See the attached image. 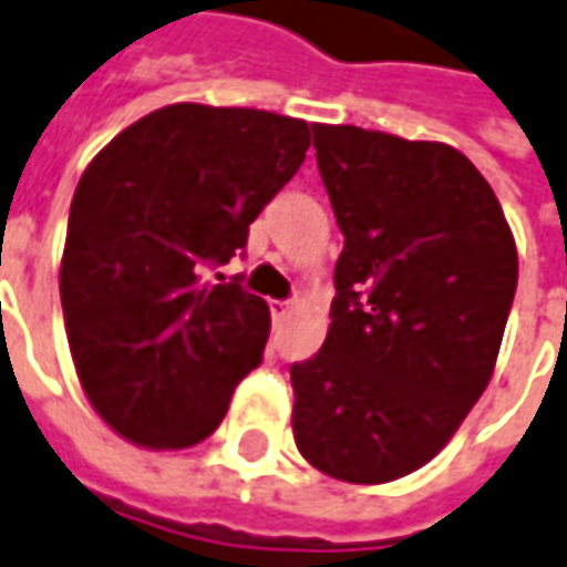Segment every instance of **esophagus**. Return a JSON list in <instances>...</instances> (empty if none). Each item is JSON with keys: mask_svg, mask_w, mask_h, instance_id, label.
I'll return each mask as SVG.
<instances>
[{"mask_svg": "<svg viewBox=\"0 0 567 567\" xmlns=\"http://www.w3.org/2000/svg\"><path fill=\"white\" fill-rule=\"evenodd\" d=\"M268 309H271V318H275V321H284L292 311V302H287V299H271Z\"/></svg>", "mask_w": 567, "mask_h": 567, "instance_id": "34e87169", "label": "esophagus"}]
</instances>
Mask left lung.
<instances>
[{
  "mask_svg": "<svg viewBox=\"0 0 567 567\" xmlns=\"http://www.w3.org/2000/svg\"><path fill=\"white\" fill-rule=\"evenodd\" d=\"M343 230L321 352L290 368L292 436L346 484L427 465L487 390L518 287L493 186L446 143L311 124Z\"/></svg>",
  "mask_w": 567,
  "mask_h": 567,
  "instance_id": "left-lung-1",
  "label": "left lung"
}]
</instances>
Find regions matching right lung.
<instances>
[{
    "mask_svg": "<svg viewBox=\"0 0 567 567\" xmlns=\"http://www.w3.org/2000/svg\"><path fill=\"white\" fill-rule=\"evenodd\" d=\"M306 121L258 109L165 105L121 131L80 177L62 290L80 386L143 450L215 434L271 330L261 296L208 284L306 162Z\"/></svg>",
    "mask_w": 567,
    "mask_h": 567,
    "instance_id": "1",
    "label": "right lung"
}]
</instances>
